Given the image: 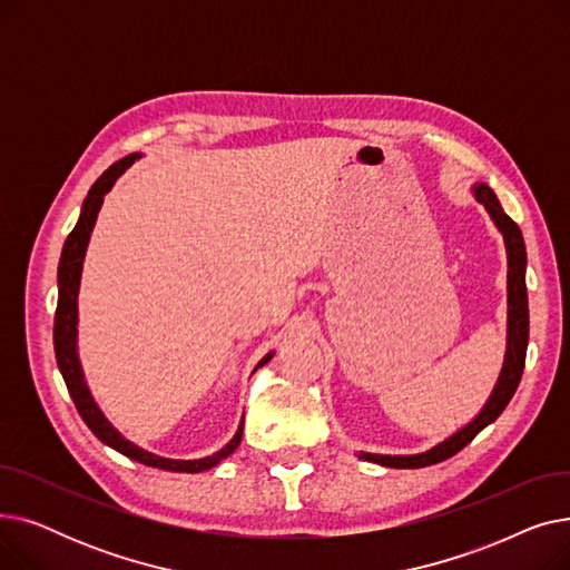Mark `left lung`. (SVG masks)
<instances>
[{
	"instance_id": "8db88e82",
	"label": "left lung",
	"mask_w": 570,
	"mask_h": 570,
	"mask_svg": "<svg viewBox=\"0 0 570 570\" xmlns=\"http://www.w3.org/2000/svg\"><path fill=\"white\" fill-rule=\"evenodd\" d=\"M473 196L485 205L490 217L494 219L497 228L503 233L505 249H508V348H505V363L499 376V383L490 402L483 406V411L473 417V423L462 428L451 439L434 445L432 451L421 455H372L361 453V460L376 462L381 466L393 469H421L436 462H443L460 453L466 443L475 439V434L485 430L490 423H494L499 413L505 409L515 395L522 372H524V357H527V342H529V301H527V249L520 226L503 213V207L494 191L488 185H475Z\"/></svg>"
}]
</instances>
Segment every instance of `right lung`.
<instances>
[{
    "mask_svg": "<svg viewBox=\"0 0 570 570\" xmlns=\"http://www.w3.org/2000/svg\"><path fill=\"white\" fill-rule=\"evenodd\" d=\"M136 159H140L138 153L119 159L117 164H112L97 183L89 189L82 209H80V219L76 224V228L69 233L65 249H62V258H59V269H57V286H59V295H57V312H55V357H57V367L65 376V383L69 387V395L80 413V417L85 421V425L95 432L97 439H101L106 445L115 448L117 453L127 455L129 460H136L145 466H155V469H164V471H177V473H198L205 469H213L215 464H219L224 458H228L235 448L243 441V428L245 421L239 423L235 436L222 448L219 453L203 458V460H166L159 455H153L142 451V448L134 445L131 441H127L122 434H119L106 417L99 411V406L95 404L92 395L87 391V383L82 379V370H80V361H78V286H80V273H82V258H85V249L89 243V233L95 228L97 215L101 209L104 196L110 191V187L115 185V179L122 175ZM273 353H267L263 361L256 365L263 367Z\"/></svg>",
    "mask_w": 570,
    "mask_h": 570,
    "instance_id": "obj_1",
    "label": "right lung"
}]
</instances>
